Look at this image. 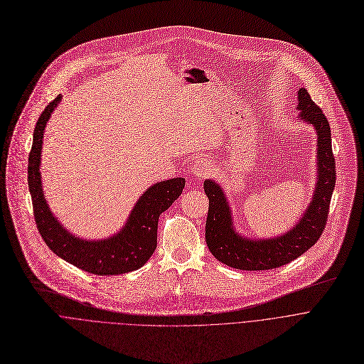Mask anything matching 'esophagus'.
Returning a JSON list of instances; mask_svg holds the SVG:
<instances>
[{"label":"esophagus","instance_id":"obj_1","mask_svg":"<svg viewBox=\"0 0 364 364\" xmlns=\"http://www.w3.org/2000/svg\"><path fill=\"white\" fill-rule=\"evenodd\" d=\"M212 173V167L207 161H197L193 166V174L198 178H204V177H209Z\"/></svg>","mask_w":364,"mask_h":364}]
</instances>
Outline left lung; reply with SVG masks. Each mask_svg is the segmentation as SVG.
Wrapping results in <instances>:
<instances>
[{
	"instance_id": "left-lung-1",
	"label": "left lung",
	"mask_w": 364,
	"mask_h": 364,
	"mask_svg": "<svg viewBox=\"0 0 364 364\" xmlns=\"http://www.w3.org/2000/svg\"><path fill=\"white\" fill-rule=\"evenodd\" d=\"M298 109L299 119L311 124L317 131L318 181L313 200L294 229L275 239L250 240L239 236L233 229L223 190L212 180L204 181V193L209 197L205 243L218 261L230 268L240 271L279 268L314 246L324 232L336 186V159L331 148V129L323 109L316 105L304 87L298 90Z\"/></svg>"
}]
</instances>
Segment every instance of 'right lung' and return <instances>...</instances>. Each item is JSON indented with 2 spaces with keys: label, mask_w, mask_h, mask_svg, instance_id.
Returning <instances> with one entry per match:
<instances>
[{
  "label": "right lung",
  "mask_w": 364,
  "mask_h": 364,
  "mask_svg": "<svg viewBox=\"0 0 364 364\" xmlns=\"http://www.w3.org/2000/svg\"><path fill=\"white\" fill-rule=\"evenodd\" d=\"M59 102L60 95L48 103L37 119L28 155V188L37 229L51 252L82 271L100 277L135 271L148 261L157 247L160 215L180 197L186 180L178 177L149 187L135 204L125 228L118 235L103 240L75 237L51 215L41 191L38 171L44 127Z\"/></svg>",
  "instance_id": "obj_1"
}]
</instances>
